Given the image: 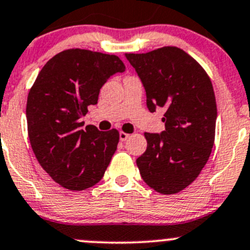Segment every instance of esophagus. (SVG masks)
Returning <instances> with one entry per match:
<instances>
[{
  "mask_svg": "<svg viewBox=\"0 0 250 250\" xmlns=\"http://www.w3.org/2000/svg\"><path fill=\"white\" fill-rule=\"evenodd\" d=\"M128 137H129V134H128V133L120 132V140L121 141H125V140L128 139Z\"/></svg>",
  "mask_w": 250,
  "mask_h": 250,
  "instance_id": "obj_1",
  "label": "esophagus"
}]
</instances>
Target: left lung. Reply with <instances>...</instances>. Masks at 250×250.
<instances>
[{
	"mask_svg": "<svg viewBox=\"0 0 250 250\" xmlns=\"http://www.w3.org/2000/svg\"><path fill=\"white\" fill-rule=\"evenodd\" d=\"M139 75L151 112L165 107L161 134L145 133L137 160L143 180L162 195L188 188L206 166L215 139L216 102L206 70L178 47L125 54Z\"/></svg>",
	"mask_w": 250,
	"mask_h": 250,
	"instance_id": "8db88e82",
	"label": "left lung"
}]
</instances>
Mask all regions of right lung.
I'll return each mask as SVG.
<instances>
[{
	"label": "right lung",
	"instance_id": "right-lung-1",
	"mask_svg": "<svg viewBox=\"0 0 250 250\" xmlns=\"http://www.w3.org/2000/svg\"><path fill=\"white\" fill-rule=\"evenodd\" d=\"M113 54L71 48L49 59L30 88L27 133L37 161L62 188L82 191L99 183L117 148V129H83L80 118L98 103L111 75L123 72Z\"/></svg>",
	"mask_w": 250,
	"mask_h": 250
}]
</instances>
